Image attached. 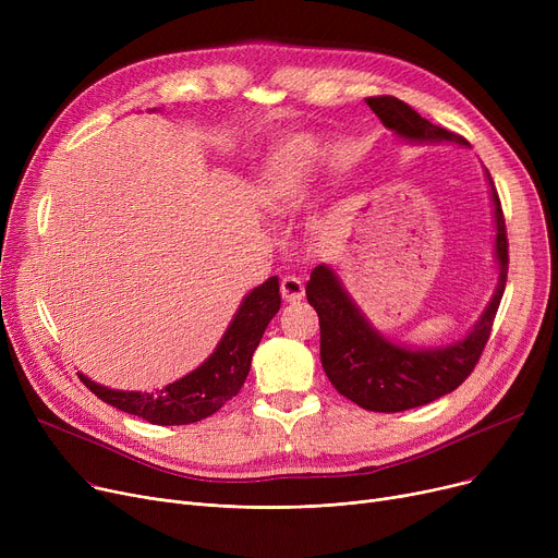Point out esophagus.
<instances>
[{
	"mask_svg": "<svg viewBox=\"0 0 558 558\" xmlns=\"http://www.w3.org/2000/svg\"><path fill=\"white\" fill-rule=\"evenodd\" d=\"M280 294H282V299L287 303H296V301H301L305 296V284L296 276H284L280 280Z\"/></svg>",
	"mask_w": 558,
	"mask_h": 558,
	"instance_id": "1",
	"label": "esophagus"
}]
</instances>
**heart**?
Wrapping results in <instances>:
<instances>
[{
  "mask_svg": "<svg viewBox=\"0 0 558 558\" xmlns=\"http://www.w3.org/2000/svg\"><path fill=\"white\" fill-rule=\"evenodd\" d=\"M316 160L318 149L312 140L296 137L284 144L264 175V198L271 208L291 210L305 203Z\"/></svg>",
  "mask_w": 558,
  "mask_h": 558,
  "instance_id": "b5f03b06",
  "label": "heart"
}]
</instances>
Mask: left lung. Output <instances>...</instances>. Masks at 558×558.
Instances as JSON below:
<instances>
[{
  "mask_svg": "<svg viewBox=\"0 0 558 558\" xmlns=\"http://www.w3.org/2000/svg\"><path fill=\"white\" fill-rule=\"evenodd\" d=\"M366 104L398 135L414 142H457L468 144L461 135L427 122L412 106L396 97H368ZM490 196L495 205V257L500 264V282L484 310L477 326L465 339L434 350H412L387 341L348 299L337 276L326 264H318L307 282V301L318 314L320 364L332 387L368 412H404L427 404L454 391L471 375L490 339L493 320L500 307L507 271L509 240L500 196L486 169Z\"/></svg>",
  "mask_w": 558,
  "mask_h": 558,
  "instance_id": "left-lung-1",
  "label": "left lung"
}]
</instances>
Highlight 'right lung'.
Instances as JSON below:
<instances>
[{"label":"right lung","instance_id":"add662e5","mask_svg":"<svg viewBox=\"0 0 558 558\" xmlns=\"http://www.w3.org/2000/svg\"><path fill=\"white\" fill-rule=\"evenodd\" d=\"M278 310L280 284L274 276L264 284L255 287L244 299L215 353L196 371L179 379V383L165 387L162 391H114L95 385L85 375L78 377L99 400L154 425H190L203 421L219 412L228 400L240 393L251 371L255 348Z\"/></svg>","mask_w":558,"mask_h":558}]
</instances>
